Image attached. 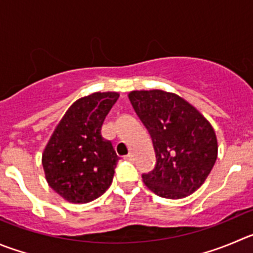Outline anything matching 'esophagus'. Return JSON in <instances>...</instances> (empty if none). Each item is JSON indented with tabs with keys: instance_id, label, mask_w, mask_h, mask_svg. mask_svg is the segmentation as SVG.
<instances>
[{
	"instance_id": "obj_1",
	"label": "esophagus",
	"mask_w": 253,
	"mask_h": 253,
	"mask_svg": "<svg viewBox=\"0 0 253 253\" xmlns=\"http://www.w3.org/2000/svg\"><path fill=\"white\" fill-rule=\"evenodd\" d=\"M124 159H126V160H129V161H133L134 160V154L133 153H129L128 155L124 156Z\"/></svg>"
}]
</instances>
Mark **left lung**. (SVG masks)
Here are the masks:
<instances>
[{
	"instance_id": "left-lung-1",
	"label": "left lung",
	"mask_w": 253,
	"mask_h": 253,
	"mask_svg": "<svg viewBox=\"0 0 253 253\" xmlns=\"http://www.w3.org/2000/svg\"><path fill=\"white\" fill-rule=\"evenodd\" d=\"M129 99L150 134L156 155L155 168L141 175L146 186L158 196L175 200L196 191L217 159L210 123L174 93L134 90Z\"/></svg>"
}]
</instances>
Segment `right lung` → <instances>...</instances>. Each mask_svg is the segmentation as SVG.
<instances>
[{"label":"right lung","instance_id":"1","mask_svg":"<svg viewBox=\"0 0 253 253\" xmlns=\"http://www.w3.org/2000/svg\"><path fill=\"white\" fill-rule=\"evenodd\" d=\"M118 98L98 92L74 102L43 151L47 182L69 203L95 200L112 184L119 156L102 136V125Z\"/></svg>","mask_w":253,"mask_h":253}]
</instances>
